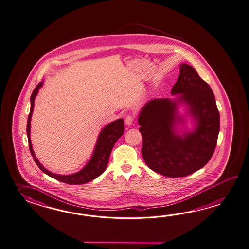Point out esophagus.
Listing matches in <instances>:
<instances>
[{
    "label": "esophagus",
    "instance_id": "1",
    "mask_svg": "<svg viewBox=\"0 0 249 249\" xmlns=\"http://www.w3.org/2000/svg\"><path fill=\"white\" fill-rule=\"evenodd\" d=\"M133 122H134V117L131 115H127L125 119V124L127 126H131L132 125Z\"/></svg>",
    "mask_w": 249,
    "mask_h": 249
}]
</instances>
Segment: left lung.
<instances>
[{
	"mask_svg": "<svg viewBox=\"0 0 249 249\" xmlns=\"http://www.w3.org/2000/svg\"><path fill=\"white\" fill-rule=\"evenodd\" d=\"M175 99H153L138 116L142 158L154 172L168 178L186 177L203 168L212 157L220 129V115L213 91L193 66L180 65L173 86ZM183 103L195 120L193 132L181 136L175 127L183 123L178 107Z\"/></svg>",
	"mask_w": 249,
	"mask_h": 249,
	"instance_id": "1",
	"label": "left lung"
}]
</instances>
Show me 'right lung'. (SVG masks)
<instances>
[{"label": "right lung", "instance_id": "right-lung-1", "mask_svg": "<svg viewBox=\"0 0 249 249\" xmlns=\"http://www.w3.org/2000/svg\"><path fill=\"white\" fill-rule=\"evenodd\" d=\"M42 84H43V81L40 82L31 95L30 112L28 115L27 127H26L31 154L34 158L36 165L39 167L41 171L45 173L46 175L50 176L51 178H55L60 182L68 183V184H76L77 185V184H84V183H89L92 180H94L95 178H98L102 173H104V171L106 170L112 148L114 146L117 140L122 137V134L124 133V121H123V119H119V120L109 123L102 129L101 132L97 138V144H96V147L92 154L91 159L89 160V162L87 163L86 166L81 169L79 172L74 173L71 175H66V176L65 175H57V174L51 172V171L47 170L38 160V159L36 157L30 138L31 119H32V114L34 112L35 99H36V97L38 94L40 88L42 86Z\"/></svg>", "mask_w": 249, "mask_h": 249}]
</instances>
